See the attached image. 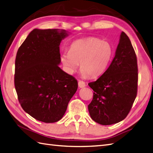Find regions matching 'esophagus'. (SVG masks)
Here are the masks:
<instances>
[{"label":"esophagus","mask_w":153,"mask_h":153,"mask_svg":"<svg viewBox=\"0 0 153 153\" xmlns=\"http://www.w3.org/2000/svg\"><path fill=\"white\" fill-rule=\"evenodd\" d=\"M78 84H79V87L80 88H84L85 86V85H86L85 83L82 80H79V83H78Z\"/></svg>","instance_id":"esophagus-1"}]
</instances>
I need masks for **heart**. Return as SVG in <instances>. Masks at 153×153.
I'll return each instance as SVG.
<instances>
[{
    "instance_id": "b5f03b06",
    "label": "heart",
    "mask_w": 153,
    "mask_h": 153,
    "mask_svg": "<svg viewBox=\"0 0 153 153\" xmlns=\"http://www.w3.org/2000/svg\"><path fill=\"white\" fill-rule=\"evenodd\" d=\"M113 53V47L110 42L89 37L74 41L69 52L61 54L60 60L69 73L75 71L80 63L81 75L94 78L106 71Z\"/></svg>"
}]
</instances>
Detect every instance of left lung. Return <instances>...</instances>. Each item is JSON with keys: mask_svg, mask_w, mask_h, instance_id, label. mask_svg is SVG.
<instances>
[{"mask_svg": "<svg viewBox=\"0 0 153 153\" xmlns=\"http://www.w3.org/2000/svg\"><path fill=\"white\" fill-rule=\"evenodd\" d=\"M137 58L127 35L122 32L111 64L99 79L88 84L94 97L88 105L91 119L110 125L127 116L137 95Z\"/></svg>", "mask_w": 153, "mask_h": 153, "instance_id": "8db88e82", "label": "left lung"}]
</instances>
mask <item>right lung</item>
<instances>
[{
    "label": "right lung",
    "mask_w": 153,
    "mask_h": 153,
    "mask_svg": "<svg viewBox=\"0 0 153 153\" xmlns=\"http://www.w3.org/2000/svg\"><path fill=\"white\" fill-rule=\"evenodd\" d=\"M68 33L65 30L33 29L17 51L15 88L23 109L47 123L64 116L75 94V78L59 68V45Z\"/></svg>",
    "instance_id": "right-lung-1"
}]
</instances>
